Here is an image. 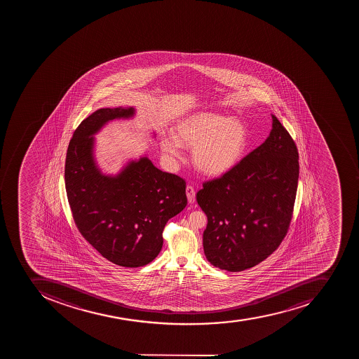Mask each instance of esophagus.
Returning <instances> with one entry per match:
<instances>
[{
    "instance_id": "34e87169",
    "label": "esophagus",
    "mask_w": 359,
    "mask_h": 359,
    "mask_svg": "<svg viewBox=\"0 0 359 359\" xmlns=\"http://www.w3.org/2000/svg\"><path fill=\"white\" fill-rule=\"evenodd\" d=\"M187 195L189 203L192 204L195 202V189L192 185H187Z\"/></svg>"
}]
</instances>
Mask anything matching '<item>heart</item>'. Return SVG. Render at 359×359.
I'll return each mask as SVG.
<instances>
[{
  "instance_id": "obj_1",
  "label": "heart",
  "mask_w": 359,
  "mask_h": 359,
  "mask_svg": "<svg viewBox=\"0 0 359 359\" xmlns=\"http://www.w3.org/2000/svg\"><path fill=\"white\" fill-rule=\"evenodd\" d=\"M174 137L161 140L163 153L175 159L181 157V146L193 148L195 166L212 176L231 170L248 144L247 128L241 120L209 112L196 113L178 123Z\"/></svg>"
}]
</instances>
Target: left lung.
<instances>
[{"label": "left lung", "instance_id": "left-lung-1", "mask_svg": "<svg viewBox=\"0 0 359 359\" xmlns=\"http://www.w3.org/2000/svg\"><path fill=\"white\" fill-rule=\"evenodd\" d=\"M273 118L259 147L220 177L204 182L196 194L208 217L206 259L217 269H252L280 247L293 217L299 151L291 135Z\"/></svg>", "mask_w": 359, "mask_h": 359}]
</instances>
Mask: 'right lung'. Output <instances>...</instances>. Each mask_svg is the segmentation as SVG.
Returning <instances> with one entry per match:
<instances>
[{"instance_id": "1", "label": "right lung", "mask_w": 359, "mask_h": 359, "mask_svg": "<svg viewBox=\"0 0 359 359\" xmlns=\"http://www.w3.org/2000/svg\"><path fill=\"white\" fill-rule=\"evenodd\" d=\"M133 107L100 109L84 118L68 144L65 187L74 222L85 241L111 263L140 267L163 247V230L187 206V182L142 157L116 177L94 163V133L107 121L130 118Z\"/></svg>"}]
</instances>
